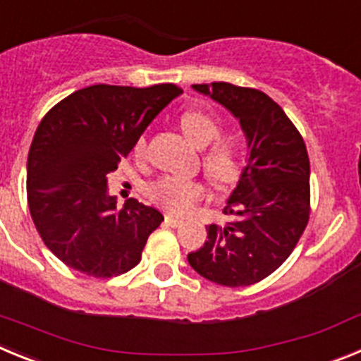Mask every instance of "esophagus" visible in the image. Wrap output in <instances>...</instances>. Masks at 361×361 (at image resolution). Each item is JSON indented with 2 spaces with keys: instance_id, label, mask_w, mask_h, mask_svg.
Here are the masks:
<instances>
[{
  "instance_id": "obj_1",
  "label": "esophagus",
  "mask_w": 361,
  "mask_h": 361,
  "mask_svg": "<svg viewBox=\"0 0 361 361\" xmlns=\"http://www.w3.org/2000/svg\"><path fill=\"white\" fill-rule=\"evenodd\" d=\"M164 220H166V224L171 226V228H178V226L184 224L183 219H178V216H173V215H166Z\"/></svg>"
}]
</instances>
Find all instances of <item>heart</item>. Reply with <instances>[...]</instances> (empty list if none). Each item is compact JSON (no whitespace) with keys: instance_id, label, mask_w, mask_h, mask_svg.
I'll return each instance as SVG.
<instances>
[{"instance_id":"heart-1","label":"heart","mask_w":361,"mask_h":361,"mask_svg":"<svg viewBox=\"0 0 361 361\" xmlns=\"http://www.w3.org/2000/svg\"><path fill=\"white\" fill-rule=\"evenodd\" d=\"M180 128L195 146L199 148L209 146L202 155V166L213 183L219 186H228L238 177V171H240L238 149L229 141H220V139L216 141L222 133V124L215 116L202 110L184 111L180 117ZM133 155L137 159H145V137H139L135 141ZM148 195L166 212L186 215L193 208V204L204 197V184L195 178L166 175L149 186Z\"/></svg>"}]
</instances>
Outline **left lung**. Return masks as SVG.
<instances>
[{"mask_svg":"<svg viewBox=\"0 0 361 361\" xmlns=\"http://www.w3.org/2000/svg\"><path fill=\"white\" fill-rule=\"evenodd\" d=\"M193 88L240 121L250 155L224 208L229 220L206 226L208 240L188 255V262L209 282L244 288L279 269L307 226V148L286 111L264 92L231 82Z\"/></svg>","mask_w":361,"mask_h":361,"instance_id":"obj_1","label":"left lung"}]
</instances>
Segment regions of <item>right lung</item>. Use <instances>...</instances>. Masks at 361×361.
<instances>
[{"label": "right lung", "mask_w": 361, "mask_h": 361, "mask_svg": "<svg viewBox=\"0 0 361 361\" xmlns=\"http://www.w3.org/2000/svg\"><path fill=\"white\" fill-rule=\"evenodd\" d=\"M178 94L171 82L94 85L43 117L28 152V209L44 245L65 266L111 279L141 262L146 240L164 216L135 199L117 209L108 173Z\"/></svg>", "instance_id": "1"}]
</instances>
